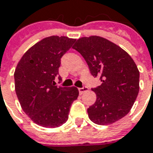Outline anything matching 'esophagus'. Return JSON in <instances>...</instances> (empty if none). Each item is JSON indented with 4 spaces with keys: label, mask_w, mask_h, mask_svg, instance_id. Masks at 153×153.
I'll return each mask as SVG.
<instances>
[{
    "label": "esophagus",
    "mask_w": 153,
    "mask_h": 153,
    "mask_svg": "<svg viewBox=\"0 0 153 153\" xmlns=\"http://www.w3.org/2000/svg\"><path fill=\"white\" fill-rule=\"evenodd\" d=\"M88 91V88H87L86 86H83L82 88H79V94L81 95V94H83L84 92H85V91Z\"/></svg>",
    "instance_id": "34e87169"
}]
</instances>
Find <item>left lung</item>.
Listing matches in <instances>:
<instances>
[{"mask_svg": "<svg viewBox=\"0 0 153 153\" xmlns=\"http://www.w3.org/2000/svg\"><path fill=\"white\" fill-rule=\"evenodd\" d=\"M73 48L86 61L102 85L92 89L96 102L87 109L93 123L107 125L128 114L139 93L140 72L132 57L120 46L101 36L82 37Z\"/></svg>", "mask_w": 153, "mask_h": 153, "instance_id": "8db88e82", "label": "left lung"}]
</instances>
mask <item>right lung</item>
<instances>
[{
	"label": "right lung",
	"instance_id": "right-lung-1",
	"mask_svg": "<svg viewBox=\"0 0 153 153\" xmlns=\"http://www.w3.org/2000/svg\"><path fill=\"white\" fill-rule=\"evenodd\" d=\"M74 42L75 39L66 36L44 38L24 53L15 69V91L21 108L42 127L56 128L66 123L71 104L79 97L76 87H57L54 81L61 57Z\"/></svg>",
	"mask_w": 153,
	"mask_h": 153
}]
</instances>
